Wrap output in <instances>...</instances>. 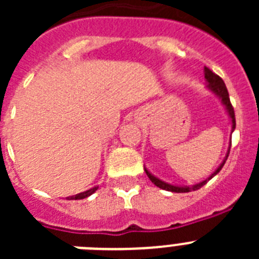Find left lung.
I'll return each instance as SVG.
<instances>
[{"label":"left lung","mask_w":259,"mask_h":259,"mask_svg":"<svg viewBox=\"0 0 259 259\" xmlns=\"http://www.w3.org/2000/svg\"><path fill=\"white\" fill-rule=\"evenodd\" d=\"M203 72H205V79H206L207 88H209L212 93H215V95L221 98L222 104L224 105V107H226V110H227L228 115H230V118H231V123H232V132H233V131H235V128H236V120H235V111H233L232 104H231V101H230V96H228V91H227V88H226V84H224V81L222 80V77H219L218 75L214 74V72H212L210 68L205 67V71H203ZM230 148H231V146H230ZM230 148H228L227 155H226V158H224L223 162L221 163V166H219L218 168H217V170H215L214 172H212L211 175L207 178L206 180H203V182L198 183V184L192 185V187H179V185L168 184V183L162 182V180H159L158 178H155V176L152 175V174L146 170V168H145V172H146V175H148V178L152 180V183H154L158 188L164 189V191L175 192V193H185V192L197 191V189H200L201 187H203V185L206 184V183L209 182L211 178H214V176L222 170V167L224 166V163H226V161H227L228 154H230Z\"/></svg>","instance_id":"8db88e82"}]
</instances>
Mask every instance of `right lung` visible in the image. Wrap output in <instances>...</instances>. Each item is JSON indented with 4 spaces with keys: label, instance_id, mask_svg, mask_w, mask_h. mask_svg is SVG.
I'll return each instance as SVG.
<instances>
[{
    "label": "right lung",
    "instance_id": "add662e5",
    "mask_svg": "<svg viewBox=\"0 0 259 259\" xmlns=\"http://www.w3.org/2000/svg\"><path fill=\"white\" fill-rule=\"evenodd\" d=\"M98 189V187H95V188L92 189H88V191L83 192V193H79V194H75V196H71V197H67V200H83V198H87L89 197L91 194L95 193L96 191Z\"/></svg>",
    "mask_w": 259,
    "mask_h": 259
}]
</instances>
